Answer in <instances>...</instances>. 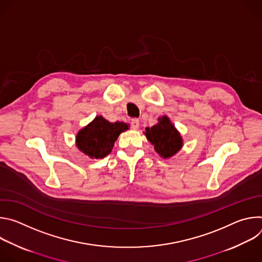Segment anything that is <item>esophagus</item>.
Here are the masks:
<instances>
[{
    "label": "esophagus",
    "mask_w": 262,
    "mask_h": 262,
    "mask_svg": "<svg viewBox=\"0 0 262 262\" xmlns=\"http://www.w3.org/2000/svg\"><path fill=\"white\" fill-rule=\"evenodd\" d=\"M130 124H132V127L134 128V129H137V128H139V126H140V122H139V119H133L132 120V122H130Z\"/></svg>",
    "instance_id": "34e87169"
}]
</instances>
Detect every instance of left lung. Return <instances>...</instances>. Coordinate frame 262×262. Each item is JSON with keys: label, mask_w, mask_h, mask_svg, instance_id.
<instances>
[{"label": "left lung", "mask_w": 262, "mask_h": 262, "mask_svg": "<svg viewBox=\"0 0 262 262\" xmlns=\"http://www.w3.org/2000/svg\"><path fill=\"white\" fill-rule=\"evenodd\" d=\"M160 122L151 128H146V137L154 146L156 151L164 159L174 156L182 146V140L179 133L170 122L168 117L159 119Z\"/></svg>", "instance_id": "8db88e82"}]
</instances>
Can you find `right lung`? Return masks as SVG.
I'll return each instance as SVG.
<instances>
[{"label": "right lung", "instance_id": "1", "mask_svg": "<svg viewBox=\"0 0 262 262\" xmlns=\"http://www.w3.org/2000/svg\"><path fill=\"white\" fill-rule=\"evenodd\" d=\"M128 129L124 122H108L97 116L90 124L81 129L77 136V145L81 151L90 158L102 159L113 149L118 136Z\"/></svg>", "mask_w": 262, "mask_h": 262}]
</instances>
